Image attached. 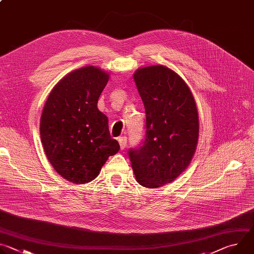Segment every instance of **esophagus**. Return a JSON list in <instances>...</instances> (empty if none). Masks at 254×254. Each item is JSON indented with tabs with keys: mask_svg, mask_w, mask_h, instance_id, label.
Here are the masks:
<instances>
[{
	"mask_svg": "<svg viewBox=\"0 0 254 254\" xmlns=\"http://www.w3.org/2000/svg\"><path fill=\"white\" fill-rule=\"evenodd\" d=\"M119 142H120V146H121V149L124 150L127 146V137L126 136H121L119 137Z\"/></svg>",
	"mask_w": 254,
	"mask_h": 254,
	"instance_id": "1",
	"label": "esophagus"
}]
</instances>
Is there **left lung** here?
<instances>
[{
    "label": "left lung",
    "instance_id": "left-lung-1",
    "mask_svg": "<svg viewBox=\"0 0 254 254\" xmlns=\"http://www.w3.org/2000/svg\"><path fill=\"white\" fill-rule=\"evenodd\" d=\"M135 86L146 112V138L128 151L136 182L155 189L172 183L190 165L199 137L194 96L178 73L167 66L138 68Z\"/></svg>",
    "mask_w": 254,
    "mask_h": 254
}]
</instances>
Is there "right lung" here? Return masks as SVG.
Listing matches in <instances>:
<instances>
[{"instance_id":"add662e5","label":"right lung","mask_w":254,"mask_h":254,"mask_svg":"<svg viewBox=\"0 0 254 254\" xmlns=\"http://www.w3.org/2000/svg\"><path fill=\"white\" fill-rule=\"evenodd\" d=\"M108 79L110 74L99 67H81L64 76L45 102L40 119L43 149L55 171L70 183L91 182L108 157L120 151L107 117L97 108Z\"/></svg>"}]
</instances>
